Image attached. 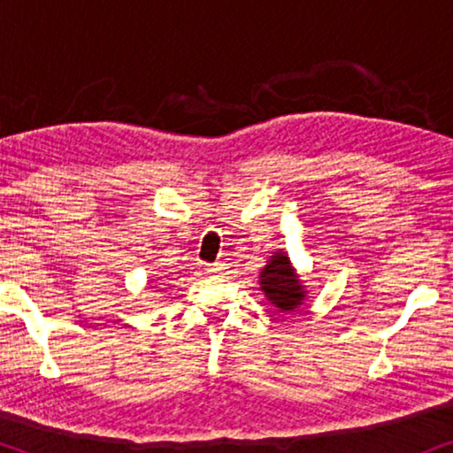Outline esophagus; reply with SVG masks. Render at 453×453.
Listing matches in <instances>:
<instances>
[{
    "mask_svg": "<svg viewBox=\"0 0 453 453\" xmlns=\"http://www.w3.org/2000/svg\"><path fill=\"white\" fill-rule=\"evenodd\" d=\"M206 272L210 276H219L220 272H222V264H210L208 268H206Z\"/></svg>",
    "mask_w": 453,
    "mask_h": 453,
    "instance_id": "obj_1",
    "label": "esophagus"
}]
</instances>
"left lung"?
<instances>
[{
    "label": "left lung",
    "mask_w": 453,
    "mask_h": 453,
    "mask_svg": "<svg viewBox=\"0 0 453 453\" xmlns=\"http://www.w3.org/2000/svg\"><path fill=\"white\" fill-rule=\"evenodd\" d=\"M259 290L278 309V313H293L305 303L309 290L296 274L287 251H274L259 272Z\"/></svg>",
    "instance_id": "1"
}]
</instances>
